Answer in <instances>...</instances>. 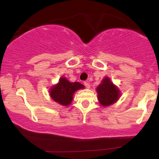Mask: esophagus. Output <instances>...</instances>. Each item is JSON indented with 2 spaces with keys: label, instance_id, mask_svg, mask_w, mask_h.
Masks as SVG:
<instances>
[{
  "label": "esophagus",
  "instance_id": "34e87169",
  "mask_svg": "<svg viewBox=\"0 0 159 159\" xmlns=\"http://www.w3.org/2000/svg\"><path fill=\"white\" fill-rule=\"evenodd\" d=\"M84 86H85L87 88L89 89V88H90V84L88 83V82H84Z\"/></svg>",
  "mask_w": 159,
  "mask_h": 159
}]
</instances>
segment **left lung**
I'll return each instance as SVG.
<instances>
[{
  "instance_id": "left-lung-1",
  "label": "left lung",
  "mask_w": 159,
  "mask_h": 159,
  "mask_svg": "<svg viewBox=\"0 0 159 159\" xmlns=\"http://www.w3.org/2000/svg\"><path fill=\"white\" fill-rule=\"evenodd\" d=\"M98 100L102 106H108L116 103L121 97L118 87L113 83L108 77L102 80L101 83L96 88Z\"/></svg>"
}]
</instances>
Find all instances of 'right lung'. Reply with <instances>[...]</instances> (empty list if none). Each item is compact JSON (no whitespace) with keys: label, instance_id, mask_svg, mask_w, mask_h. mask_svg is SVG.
I'll use <instances>...</instances> for the list:
<instances>
[{"label":"right lung","instance_id":"right-lung-1","mask_svg":"<svg viewBox=\"0 0 159 159\" xmlns=\"http://www.w3.org/2000/svg\"><path fill=\"white\" fill-rule=\"evenodd\" d=\"M84 86L79 82H71L66 77H62L56 84H54L49 90V95L56 103L64 106H68L71 103L75 93Z\"/></svg>","mask_w":159,"mask_h":159}]
</instances>
